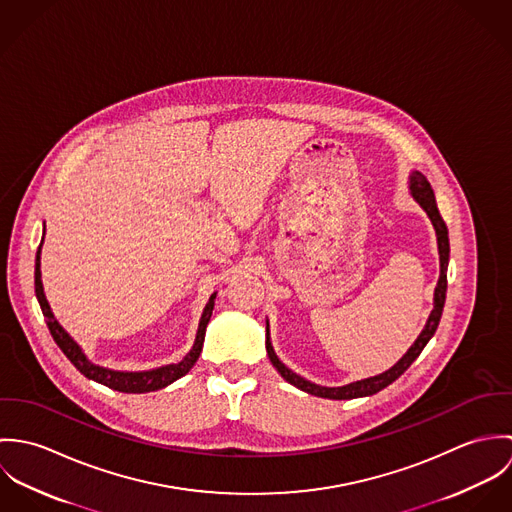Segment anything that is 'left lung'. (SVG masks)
<instances>
[{
  "label": "left lung",
  "mask_w": 512,
  "mask_h": 512,
  "mask_svg": "<svg viewBox=\"0 0 512 512\" xmlns=\"http://www.w3.org/2000/svg\"><path fill=\"white\" fill-rule=\"evenodd\" d=\"M410 193L416 199V203L426 211V215L432 220L434 228H436V236H438V252H439V280L434 292V309L428 317L426 327L422 329V333L418 335V339L414 341V345L408 349V353L384 372L370 376V378H363L345 386H319L313 384L309 380H305L303 376L295 374L292 368L284 365L278 355L274 353L272 341H270V325L266 321V351L268 357L272 361V365L276 366V370L284 376V380H288L295 388L319 396V398H329V400H351V398H361V396H372L376 392H380L382 388H386L388 384H392L396 378H400L408 366L412 365L420 353L424 351V347L428 345V341L434 337L436 329H438L439 319H441V311H443V303H445V292H447V264H449V236H447V226L439 215L438 205H436V197H434V189L428 183V179L420 173V171H412L410 175Z\"/></svg>",
  "instance_id": "obj_1"
}]
</instances>
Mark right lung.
Masks as SVG:
<instances>
[{"mask_svg": "<svg viewBox=\"0 0 512 512\" xmlns=\"http://www.w3.org/2000/svg\"><path fill=\"white\" fill-rule=\"evenodd\" d=\"M43 236H45V228H43ZM41 246H43V240L37 248V256H35V295L39 299V305H41V311L45 315V321H47V327L55 339V343L59 345V349L67 355V359L73 363L86 378L94 380V382H100L112 390H118V392H128V394H144V392H153V390H159V388H165L169 386L171 382H175L177 378L185 376L193 365L197 363L201 351H203V341H205V331H207V325L211 321V315H213V309H215V297L217 293H213L209 297V303L205 305L203 309V315H201V321H199V329H197V337H195V343H193V349L183 357V361L175 363V365L159 366V368H151V370H140V372H126V370H112V368H104V366L94 365L86 359V355L82 353V349L78 347V343L74 341L73 337L59 325V321L55 319L53 311H51V305L45 297L43 292V282H41Z\"/></svg>", "mask_w": 512, "mask_h": 512, "instance_id": "right-lung-1", "label": "right lung"}]
</instances>
